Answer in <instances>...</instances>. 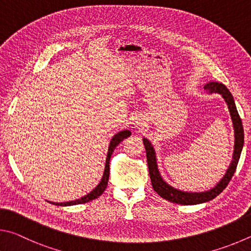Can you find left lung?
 Listing matches in <instances>:
<instances>
[{
  "mask_svg": "<svg viewBox=\"0 0 251 251\" xmlns=\"http://www.w3.org/2000/svg\"><path fill=\"white\" fill-rule=\"evenodd\" d=\"M204 88L206 89V91L209 92V94H213V92L221 94L224 97V99L226 100L228 108H229L230 116L232 119V123H234V129H235V149H234V155H232V161L229 165V169L227 170V173L225 174V176H224L222 178V181L210 191L201 192V193L182 192V191L176 190V188H173L172 186H170L169 184H166L163 179H162L161 175L159 173V170H157L154 149H153L151 143L149 142L147 139H143V144L147 152V160H148L149 172H150L152 187L154 188V191L161 197H163V199L166 201H172V203L182 204V205H195V204L205 203V201H208L210 200L215 199L216 196H218L224 190H225L226 186L228 185V183L230 182L231 177L234 176L237 169V164H238L239 157L241 154V150H243V147H244L243 122H241L239 113L237 111L234 97L231 96L230 91L228 90L227 87L225 85H223L222 82H209Z\"/></svg>",
  "mask_w": 251,
  "mask_h": 251,
  "instance_id": "1",
  "label": "left lung"
}]
</instances>
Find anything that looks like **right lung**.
<instances>
[{
	"mask_svg": "<svg viewBox=\"0 0 251 251\" xmlns=\"http://www.w3.org/2000/svg\"><path fill=\"white\" fill-rule=\"evenodd\" d=\"M131 135V132L129 130H123L120 131V132L117 133L114 137L112 138L111 142H110V146H109V150H108V155H107V160H105V169H104V173H103V176L101 178V182L99 183V185L97 186L94 191L90 192L89 194H87L86 196L81 197V199L76 200V201H66V203H56V205L58 206H68V205H77V204H83V203H87V201H90L92 200H96L98 199V197L102 194L104 192L105 187L108 185V181H109V162H110V157H111L112 152L114 151V149L118 146L119 143L121 141H123L126 138H128ZM51 204H55V203H51Z\"/></svg>",
	"mask_w": 251,
	"mask_h": 251,
	"instance_id": "right-lung-1",
	"label": "right lung"
}]
</instances>
